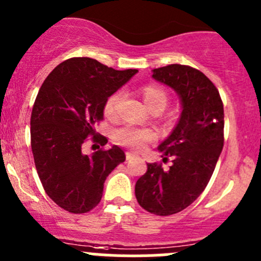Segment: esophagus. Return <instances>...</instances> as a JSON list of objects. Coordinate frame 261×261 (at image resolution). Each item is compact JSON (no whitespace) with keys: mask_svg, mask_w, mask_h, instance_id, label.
<instances>
[{"mask_svg":"<svg viewBox=\"0 0 261 261\" xmlns=\"http://www.w3.org/2000/svg\"><path fill=\"white\" fill-rule=\"evenodd\" d=\"M136 155H134L133 152H126V160H133L135 159Z\"/></svg>","mask_w":261,"mask_h":261,"instance_id":"1","label":"esophagus"}]
</instances>
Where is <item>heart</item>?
Returning a JSON list of instances; mask_svg holds the SVG:
<instances>
[{"label":"heart","instance_id":"b5f03b06","mask_svg":"<svg viewBox=\"0 0 261 261\" xmlns=\"http://www.w3.org/2000/svg\"><path fill=\"white\" fill-rule=\"evenodd\" d=\"M144 99H145L147 107L150 110L154 107L167 106L168 96L162 88L156 86H147L144 88ZM122 98V92L117 91L109 96V98L105 102V114L114 115L117 109L118 102ZM114 139L118 145L130 147L134 150H141L146 146V144L151 143L156 139V134L152 130L147 128H139L133 125H126L117 128L114 133Z\"/></svg>","mask_w":261,"mask_h":261}]
</instances>
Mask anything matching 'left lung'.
Returning <instances> with one entry per match:
<instances>
[{
  "label": "left lung",
  "instance_id": "8db88e82",
  "mask_svg": "<svg viewBox=\"0 0 261 261\" xmlns=\"http://www.w3.org/2000/svg\"><path fill=\"white\" fill-rule=\"evenodd\" d=\"M152 78L177 92L181 114L158 146L164 159L173 156L172 167L147 164L135 196L147 212L169 216L193 203L211 179L223 147V103L215 84L196 68L170 64L152 70Z\"/></svg>",
  "mask_w": 261,
  "mask_h": 261
}]
</instances>
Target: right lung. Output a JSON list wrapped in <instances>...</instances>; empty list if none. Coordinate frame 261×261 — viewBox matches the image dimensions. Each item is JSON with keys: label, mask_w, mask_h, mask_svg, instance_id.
<instances>
[{"label": "right lung", "mask_w": 261, "mask_h": 261, "mask_svg": "<svg viewBox=\"0 0 261 261\" xmlns=\"http://www.w3.org/2000/svg\"><path fill=\"white\" fill-rule=\"evenodd\" d=\"M136 73L91 58H70L54 68L39 89L30 121L34 162L46 194L65 211L94 208L106 178L125 162V152L116 145L92 155L84 154L83 145L88 136L106 145L105 136H95L105 102Z\"/></svg>", "instance_id": "add662e5"}]
</instances>
